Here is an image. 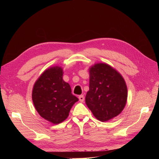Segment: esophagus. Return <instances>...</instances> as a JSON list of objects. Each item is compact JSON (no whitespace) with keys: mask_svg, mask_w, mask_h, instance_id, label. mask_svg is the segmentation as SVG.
Instances as JSON below:
<instances>
[{"mask_svg":"<svg viewBox=\"0 0 159 159\" xmlns=\"http://www.w3.org/2000/svg\"><path fill=\"white\" fill-rule=\"evenodd\" d=\"M79 99H80V102H83L84 101V97L83 95H81L80 96H79Z\"/></svg>","mask_w":159,"mask_h":159,"instance_id":"esophagus-1","label":"esophagus"}]
</instances>
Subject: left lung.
<instances>
[{
  "label": "left lung",
  "mask_w": 159,
  "mask_h": 159,
  "mask_svg": "<svg viewBox=\"0 0 159 159\" xmlns=\"http://www.w3.org/2000/svg\"><path fill=\"white\" fill-rule=\"evenodd\" d=\"M89 89L85 103L99 121L105 122L117 117L125 107L127 88L121 74L105 63L89 68Z\"/></svg>",
  "instance_id": "obj_1"
}]
</instances>
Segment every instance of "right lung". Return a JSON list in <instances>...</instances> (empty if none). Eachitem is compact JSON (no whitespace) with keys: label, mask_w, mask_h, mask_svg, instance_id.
I'll use <instances>...</instances> for the list:
<instances>
[{"label":"right lung","mask_w":159,"mask_h":159,"mask_svg":"<svg viewBox=\"0 0 159 159\" xmlns=\"http://www.w3.org/2000/svg\"><path fill=\"white\" fill-rule=\"evenodd\" d=\"M63 74L61 67H50L40 75L32 89V102L37 112L53 124L61 123L68 118L71 108L79 100L72 95Z\"/></svg>","instance_id":"1"}]
</instances>
